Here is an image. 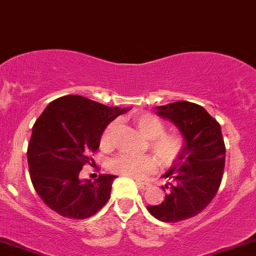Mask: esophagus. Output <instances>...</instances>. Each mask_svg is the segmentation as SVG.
<instances>
[{"mask_svg":"<svg viewBox=\"0 0 256 256\" xmlns=\"http://www.w3.org/2000/svg\"><path fill=\"white\" fill-rule=\"evenodd\" d=\"M136 186H138L140 189H142V190H145V189L150 188L151 184L148 183V182H140V180H138V182H136Z\"/></svg>","mask_w":256,"mask_h":256,"instance_id":"obj_1","label":"esophagus"}]
</instances>
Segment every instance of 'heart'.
Listing matches in <instances>:
<instances>
[{
    "instance_id": "b5f03b06",
    "label": "heart",
    "mask_w": 256,
    "mask_h": 256,
    "mask_svg": "<svg viewBox=\"0 0 256 256\" xmlns=\"http://www.w3.org/2000/svg\"><path fill=\"white\" fill-rule=\"evenodd\" d=\"M134 123L140 133L148 138V146L152 151L162 167H170L180 158L184 150V139L177 133L164 132V124L158 117L150 114H139L134 116ZM116 123H110L101 134L100 145L102 149H110L114 140ZM110 170L120 176L129 178H142L154 171L156 161L152 156H134L120 154L110 161Z\"/></svg>"
}]
</instances>
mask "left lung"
<instances>
[{"instance_id": "obj_1", "label": "left lung", "mask_w": 256, "mask_h": 256, "mask_svg": "<svg viewBox=\"0 0 256 256\" xmlns=\"http://www.w3.org/2000/svg\"><path fill=\"white\" fill-rule=\"evenodd\" d=\"M158 116L170 120L184 139L182 155L162 177L168 189L160 205L148 206L155 218L178 222L202 212L215 198L224 168V136L220 123L202 106L177 101L156 107Z\"/></svg>"}]
</instances>
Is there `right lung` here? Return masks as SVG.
Masks as SVG:
<instances>
[{"mask_svg": "<svg viewBox=\"0 0 256 256\" xmlns=\"http://www.w3.org/2000/svg\"><path fill=\"white\" fill-rule=\"evenodd\" d=\"M128 108L108 107L79 95L56 98L40 114L28 145V164L34 189L44 202L68 218L95 215L111 196L116 176L80 180L90 154L100 146L108 123Z\"/></svg>", "mask_w": 256, "mask_h": 256, "instance_id": "obj_1", "label": "right lung"}]
</instances>
